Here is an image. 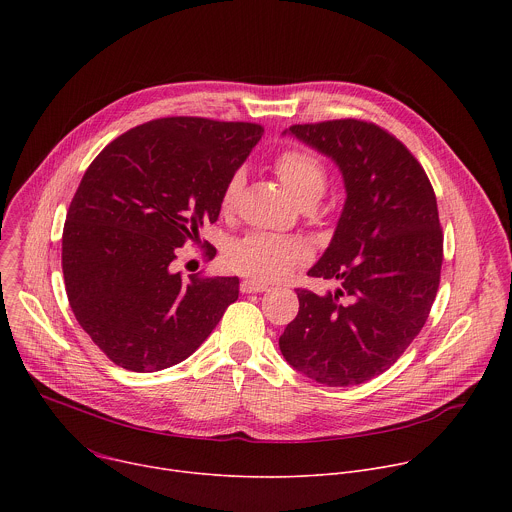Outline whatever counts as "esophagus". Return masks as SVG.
<instances>
[{
    "mask_svg": "<svg viewBox=\"0 0 512 512\" xmlns=\"http://www.w3.org/2000/svg\"><path fill=\"white\" fill-rule=\"evenodd\" d=\"M241 291L243 294H261V291H267V285L255 279H245L241 281Z\"/></svg>",
    "mask_w": 512,
    "mask_h": 512,
    "instance_id": "esophagus-1",
    "label": "esophagus"
}]
</instances>
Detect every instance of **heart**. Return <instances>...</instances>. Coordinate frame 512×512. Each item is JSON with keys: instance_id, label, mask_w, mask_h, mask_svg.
<instances>
[{"instance_id": "obj_1", "label": "heart", "mask_w": 512, "mask_h": 512, "mask_svg": "<svg viewBox=\"0 0 512 512\" xmlns=\"http://www.w3.org/2000/svg\"><path fill=\"white\" fill-rule=\"evenodd\" d=\"M275 174L285 186V190L294 196L300 204L316 202L328 184V170L326 164L318 154L308 148H294L283 150L275 158ZM241 174H233L221 194V208L231 210L239 190H241ZM308 259V247L296 239H283L277 235L267 233H251L239 241H235L227 253L225 263L231 271L269 281L285 275L296 265Z\"/></svg>"}]
</instances>
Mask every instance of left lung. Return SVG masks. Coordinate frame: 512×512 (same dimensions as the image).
Wrapping results in <instances>:
<instances>
[{
  "instance_id": "obj_1",
  "label": "left lung",
  "mask_w": 512,
  "mask_h": 512,
  "mask_svg": "<svg viewBox=\"0 0 512 512\" xmlns=\"http://www.w3.org/2000/svg\"><path fill=\"white\" fill-rule=\"evenodd\" d=\"M287 131L336 162L346 202L308 271L340 287L326 296L296 289L300 312L279 348L316 383L360 385L391 369L429 316L444 259L437 200L413 154L375 123L334 119Z\"/></svg>"
}]
</instances>
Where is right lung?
Returning <instances> with one entry per match:
<instances>
[{
	"mask_svg": "<svg viewBox=\"0 0 512 512\" xmlns=\"http://www.w3.org/2000/svg\"><path fill=\"white\" fill-rule=\"evenodd\" d=\"M261 135L257 123L164 117L125 131L87 168L66 212L62 273L75 318L117 367H174L239 298L237 277L184 281L170 265L216 223L227 180Z\"/></svg>",
	"mask_w": 512,
	"mask_h": 512,
	"instance_id": "1",
	"label": "right lung"
}]
</instances>
